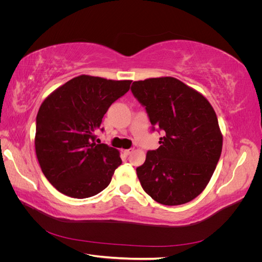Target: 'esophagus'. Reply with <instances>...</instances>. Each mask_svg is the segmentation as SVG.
I'll return each mask as SVG.
<instances>
[{
	"instance_id": "esophagus-1",
	"label": "esophagus",
	"mask_w": 262,
	"mask_h": 262,
	"mask_svg": "<svg viewBox=\"0 0 262 262\" xmlns=\"http://www.w3.org/2000/svg\"><path fill=\"white\" fill-rule=\"evenodd\" d=\"M133 152V148H129V149H124L123 150V154L125 155V156H128V155H130L131 153Z\"/></svg>"
}]
</instances>
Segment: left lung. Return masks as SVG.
I'll return each mask as SVG.
<instances>
[{"instance_id":"left-lung-1","label":"left lung","mask_w":262,"mask_h":262,"mask_svg":"<svg viewBox=\"0 0 262 262\" xmlns=\"http://www.w3.org/2000/svg\"><path fill=\"white\" fill-rule=\"evenodd\" d=\"M131 92L165 136L137 168L144 191L156 202L179 205L199 195L216 168L223 137L215 112L199 92L175 77L133 82Z\"/></svg>"}]
</instances>
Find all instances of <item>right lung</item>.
<instances>
[{"mask_svg": "<svg viewBox=\"0 0 262 262\" xmlns=\"http://www.w3.org/2000/svg\"><path fill=\"white\" fill-rule=\"evenodd\" d=\"M131 82L80 75L43 100L36 118V155L43 175L61 193L85 199L110 184L122 161L116 148L95 143V132Z\"/></svg>", "mask_w": 262, "mask_h": 262, "instance_id": "add662e5", "label": "right lung"}]
</instances>
